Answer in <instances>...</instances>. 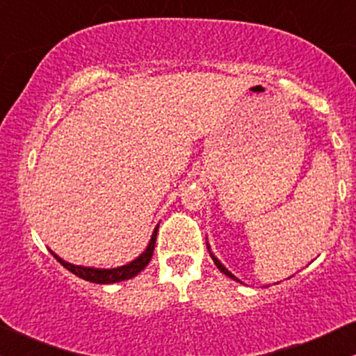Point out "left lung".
<instances>
[{
  "label": "left lung",
  "mask_w": 356,
  "mask_h": 356,
  "mask_svg": "<svg viewBox=\"0 0 356 356\" xmlns=\"http://www.w3.org/2000/svg\"><path fill=\"white\" fill-rule=\"evenodd\" d=\"M207 248H209V243H207ZM209 252H211V248H209ZM211 257H212V260H214V264H216V266H218V269H219V270H221V273H222V274H226V276H228V277H232V280H234V281H240V280H238V277H234V276H233V274H232V273H229V270H228V269H226V267H225V266H222V264H221V262H219V260L214 257V255H212V254H211Z\"/></svg>",
  "instance_id": "obj_1"
}]
</instances>
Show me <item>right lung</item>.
Instances as JSON below:
<instances>
[{"label":"right lung","mask_w":356,"mask_h":356,"mask_svg":"<svg viewBox=\"0 0 356 356\" xmlns=\"http://www.w3.org/2000/svg\"><path fill=\"white\" fill-rule=\"evenodd\" d=\"M157 229H159V225H157L156 229H154V233H152V236H151V241H149L147 248H145V250L142 252V254L138 255L137 259L131 260V262L127 264V266L115 267V269H96V267L75 266V264L65 262V260L61 259V257H58V255L54 254V252H51V254L54 255V259H56L58 262H60L61 266L65 267V269H68L70 273H73V274H75V276L82 277V280L90 281V283H96V284L120 283V281L131 280V277H135L138 273H140L142 269H144L145 266H147L149 262H151L152 254H154V245H156Z\"/></svg>","instance_id":"add662e5"}]
</instances>
